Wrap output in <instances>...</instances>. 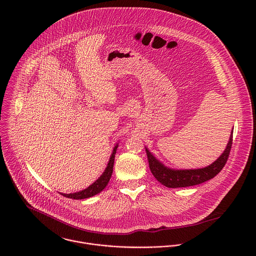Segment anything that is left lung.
<instances>
[{
  "label": "left lung",
  "mask_w": 256,
  "mask_h": 256,
  "mask_svg": "<svg viewBox=\"0 0 256 256\" xmlns=\"http://www.w3.org/2000/svg\"><path fill=\"white\" fill-rule=\"evenodd\" d=\"M232 145V133L230 134L226 150L219 158L209 166L199 170H170L160 164L146 148L150 170L158 182L170 188L187 187L205 182L215 178L224 166Z\"/></svg>",
  "instance_id": "obj_1"
}]
</instances>
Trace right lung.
Listing matches in <instances>:
<instances>
[{
	"label": "right lung",
	"instance_id": "obj_1",
	"mask_svg": "<svg viewBox=\"0 0 256 256\" xmlns=\"http://www.w3.org/2000/svg\"><path fill=\"white\" fill-rule=\"evenodd\" d=\"M116 148H117V146L114 148V150L111 154L108 168H106L102 176L96 182L92 183L90 186H88L84 190H82V191H78V192H76V193H70V194H63V193H61V194L65 197H67V198H72V199L78 200V199L90 198V197L94 196V195L98 194L100 192H102L110 182V178H111V174H112V172H113V164H114V158H115V154H116Z\"/></svg>",
	"mask_w": 256,
	"mask_h": 256
}]
</instances>
